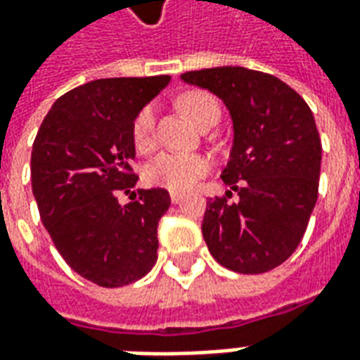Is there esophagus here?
<instances>
[{
  "label": "esophagus",
  "instance_id": "1",
  "mask_svg": "<svg viewBox=\"0 0 360 360\" xmlns=\"http://www.w3.org/2000/svg\"><path fill=\"white\" fill-rule=\"evenodd\" d=\"M169 198H172V204H179V202L183 200V194L172 193V194H169Z\"/></svg>",
  "mask_w": 360,
  "mask_h": 360
}]
</instances>
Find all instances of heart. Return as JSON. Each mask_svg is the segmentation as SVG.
Segmentation results:
<instances>
[{
	"instance_id": "obj_1",
	"label": "heart",
	"mask_w": 360,
	"mask_h": 360,
	"mask_svg": "<svg viewBox=\"0 0 360 360\" xmlns=\"http://www.w3.org/2000/svg\"><path fill=\"white\" fill-rule=\"evenodd\" d=\"M179 106L181 110L198 126L204 114L210 108L217 106V101L207 93L191 91L179 98ZM154 124H156V114H154V106L150 105L141 108L139 114L133 120V143L141 153H150L156 145ZM207 172H210V160L206 156L167 150V153H160L156 158L148 162L145 177L150 185L164 187L173 193H185L188 188H193L196 181L204 177Z\"/></svg>"
}]
</instances>
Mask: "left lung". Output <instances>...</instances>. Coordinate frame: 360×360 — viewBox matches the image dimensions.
<instances>
[{
  "mask_svg": "<svg viewBox=\"0 0 360 360\" xmlns=\"http://www.w3.org/2000/svg\"><path fill=\"white\" fill-rule=\"evenodd\" d=\"M181 79L217 95L233 120L221 179L240 200L210 198L202 221L207 250L234 273H267L294 254L316 204L322 146L313 112L282 79L244 66L185 72Z\"/></svg>",
  "mask_w": 360,
  "mask_h": 360,
  "instance_id": "left-lung-1",
  "label": "left lung"
}]
</instances>
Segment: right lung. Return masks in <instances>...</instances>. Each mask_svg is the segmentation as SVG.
<instances>
[{
  "instance_id": "1",
  "label": "right lung",
  "mask_w": 360,
  "mask_h": 360,
  "mask_svg": "<svg viewBox=\"0 0 360 360\" xmlns=\"http://www.w3.org/2000/svg\"><path fill=\"white\" fill-rule=\"evenodd\" d=\"M169 76L93 79L55 101L32 146V193L58 254L103 288L139 281L158 259L166 188H137L133 120ZM130 194L122 207L117 194Z\"/></svg>"
}]
</instances>
